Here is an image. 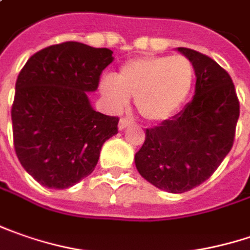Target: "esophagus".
<instances>
[{
    "label": "esophagus",
    "mask_w": 250,
    "mask_h": 250,
    "mask_svg": "<svg viewBox=\"0 0 250 250\" xmlns=\"http://www.w3.org/2000/svg\"><path fill=\"white\" fill-rule=\"evenodd\" d=\"M134 123L133 120H130V119H120V122H119V130H125L127 128L128 125H131Z\"/></svg>",
    "instance_id": "esophagus-1"
}]
</instances>
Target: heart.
Segmentation results:
<instances>
[{
	"label": "heart",
	"instance_id": "heart-1",
	"mask_svg": "<svg viewBox=\"0 0 250 250\" xmlns=\"http://www.w3.org/2000/svg\"><path fill=\"white\" fill-rule=\"evenodd\" d=\"M194 81L193 64L183 56H149L128 61L113 80L101 82V93L113 109H123L134 96L138 113L162 122L176 113L189 96Z\"/></svg>",
	"mask_w": 250,
	"mask_h": 250
}]
</instances>
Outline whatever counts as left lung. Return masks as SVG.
I'll return each mask as SVG.
<instances>
[{"instance_id":"8db88e82","label":"left lung","mask_w":250,"mask_h":250,"mask_svg":"<svg viewBox=\"0 0 250 250\" xmlns=\"http://www.w3.org/2000/svg\"><path fill=\"white\" fill-rule=\"evenodd\" d=\"M178 51L193 64L194 96L182 112L146 128L134 157L140 175L169 193L188 191L211 176L232 148L239 117L229 74L196 50Z\"/></svg>"}]
</instances>
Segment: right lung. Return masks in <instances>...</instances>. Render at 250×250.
<instances>
[{"instance_id": "1", "label": "right lung", "mask_w": 250, "mask_h": 250, "mask_svg": "<svg viewBox=\"0 0 250 250\" xmlns=\"http://www.w3.org/2000/svg\"><path fill=\"white\" fill-rule=\"evenodd\" d=\"M113 51L78 42L49 46L21 70L11 110L21 165L40 185L67 189L91 175L119 119L96 112L95 92Z\"/></svg>"}]
</instances>
